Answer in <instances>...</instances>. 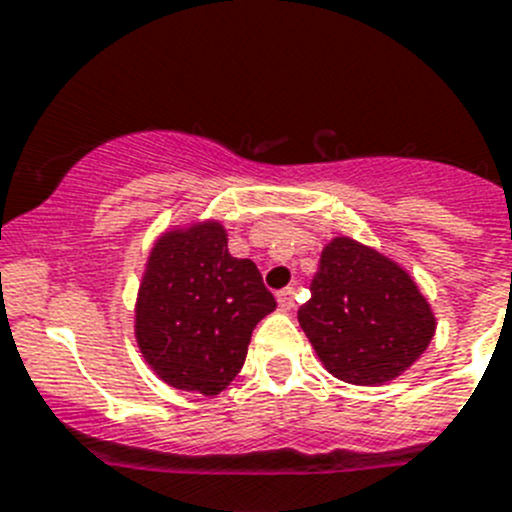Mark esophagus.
Returning <instances> with one entry per match:
<instances>
[{"label": "esophagus", "mask_w": 512, "mask_h": 512, "mask_svg": "<svg viewBox=\"0 0 512 512\" xmlns=\"http://www.w3.org/2000/svg\"><path fill=\"white\" fill-rule=\"evenodd\" d=\"M293 293H295L293 288H283L278 293V305H280V310H285V313H288V310H293V305H295Z\"/></svg>", "instance_id": "esophagus-1"}]
</instances>
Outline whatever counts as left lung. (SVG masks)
<instances>
[{
  "mask_svg": "<svg viewBox=\"0 0 512 512\" xmlns=\"http://www.w3.org/2000/svg\"><path fill=\"white\" fill-rule=\"evenodd\" d=\"M298 321L328 374L356 386L404 374L437 328L412 275L351 237L326 245Z\"/></svg>",
  "mask_w": 512,
  "mask_h": 512,
  "instance_id": "8db88e82",
  "label": "left lung"
}]
</instances>
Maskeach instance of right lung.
<instances>
[{"label":"right lung","instance_id":"obj_1","mask_svg":"<svg viewBox=\"0 0 512 512\" xmlns=\"http://www.w3.org/2000/svg\"><path fill=\"white\" fill-rule=\"evenodd\" d=\"M275 298L252 260L227 250L219 222L171 229L156 240L136 300V341L161 381L217 396L240 374L252 331Z\"/></svg>","mask_w":512,"mask_h":512}]
</instances>
